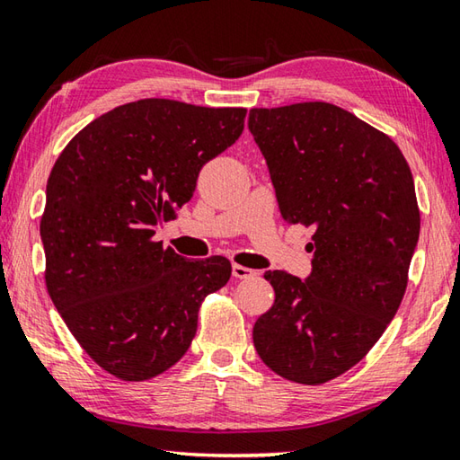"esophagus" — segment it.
Returning a JSON list of instances; mask_svg holds the SVG:
<instances>
[{"instance_id": "obj_1", "label": "esophagus", "mask_w": 460, "mask_h": 460, "mask_svg": "<svg viewBox=\"0 0 460 460\" xmlns=\"http://www.w3.org/2000/svg\"><path fill=\"white\" fill-rule=\"evenodd\" d=\"M232 274L236 276V279H252V276H256L258 272L252 270V268H246L242 264H234L232 266Z\"/></svg>"}]
</instances>
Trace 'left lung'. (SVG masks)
<instances>
[{
  "instance_id": "left-lung-1",
  "label": "left lung",
  "mask_w": 460,
  "mask_h": 460,
  "mask_svg": "<svg viewBox=\"0 0 460 460\" xmlns=\"http://www.w3.org/2000/svg\"><path fill=\"white\" fill-rule=\"evenodd\" d=\"M282 218L312 226V272L268 270L274 305L254 324L264 365L323 385L368 350L401 306L420 232L414 181L380 129L326 102L250 110Z\"/></svg>"
}]
</instances>
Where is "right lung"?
Wrapping results in <instances>:
<instances>
[{"mask_svg":"<svg viewBox=\"0 0 460 460\" xmlns=\"http://www.w3.org/2000/svg\"><path fill=\"white\" fill-rule=\"evenodd\" d=\"M244 118L246 108L129 102L77 132L51 168L40 222L48 292L88 357L116 378L137 383L174 367L202 300L230 280L228 258L186 260L154 234L176 220Z\"/></svg>","mask_w":460,"mask_h":460,"instance_id":"right-lung-1","label":"right lung"}]
</instances>
